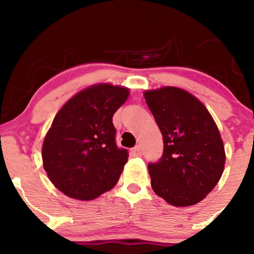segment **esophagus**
<instances>
[{"mask_svg":"<svg viewBox=\"0 0 254 254\" xmlns=\"http://www.w3.org/2000/svg\"><path fill=\"white\" fill-rule=\"evenodd\" d=\"M131 156H133V157H137V156H141L142 155V153H141V149H139L138 147H136V148H133V149H131Z\"/></svg>","mask_w":254,"mask_h":254,"instance_id":"obj_1","label":"esophagus"}]
</instances>
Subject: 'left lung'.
I'll return each mask as SVG.
<instances>
[{
	"mask_svg": "<svg viewBox=\"0 0 254 254\" xmlns=\"http://www.w3.org/2000/svg\"><path fill=\"white\" fill-rule=\"evenodd\" d=\"M164 138V154L148 165L151 189L174 206L199 203L217 185L226 162L223 141L208 109L178 87L144 90Z\"/></svg>",
	"mask_w": 254,
	"mask_h": 254,
	"instance_id": "left-lung-1",
	"label": "left lung"
}]
</instances>
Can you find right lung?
Masks as SVG:
<instances>
[{"label":"right lung","instance_id":"add662e5","mask_svg":"<svg viewBox=\"0 0 254 254\" xmlns=\"http://www.w3.org/2000/svg\"><path fill=\"white\" fill-rule=\"evenodd\" d=\"M130 89L97 83L61 107L43 142L44 170L65 196L92 200L113 189L127 162L116 144L112 117Z\"/></svg>","mask_w":254,"mask_h":254}]
</instances>
